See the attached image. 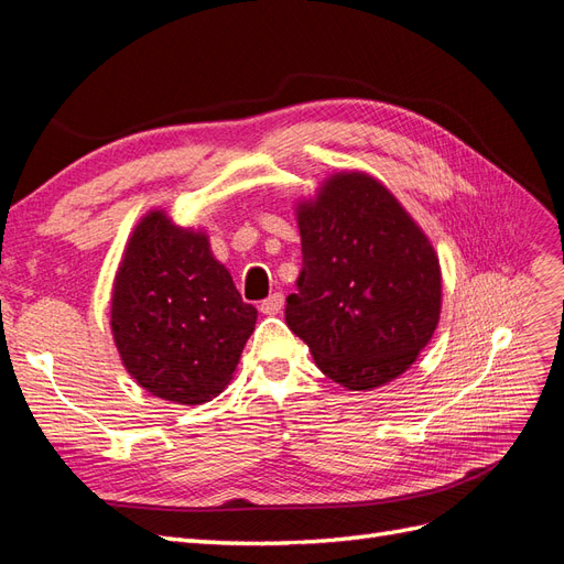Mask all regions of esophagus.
Here are the masks:
<instances>
[{
    "mask_svg": "<svg viewBox=\"0 0 564 564\" xmlns=\"http://www.w3.org/2000/svg\"><path fill=\"white\" fill-rule=\"evenodd\" d=\"M282 308H284V296H282L280 292L270 294V296H268L265 301H261V305H259V311H261L263 315H278Z\"/></svg>",
    "mask_w": 564,
    "mask_h": 564,
    "instance_id": "esophagus-1",
    "label": "esophagus"
}]
</instances>
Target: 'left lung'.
<instances>
[{
    "mask_svg": "<svg viewBox=\"0 0 564 564\" xmlns=\"http://www.w3.org/2000/svg\"><path fill=\"white\" fill-rule=\"evenodd\" d=\"M303 265L284 319L315 365L350 390L398 379L429 344L442 278L409 214L367 174L332 176L299 207Z\"/></svg>",
    "mask_w": 564,
    "mask_h": 564,
    "instance_id": "left-lung-1",
    "label": "left lung"
}]
</instances>
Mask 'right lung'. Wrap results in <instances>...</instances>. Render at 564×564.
I'll return each instance as SVG.
<instances>
[{
    "label": "right lung",
    "instance_id": "right-lung-1",
    "mask_svg": "<svg viewBox=\"0 0 564 564\" xmlns=\"http://www.w3.org/2000/svg\"><path fill=\"white\" fill-rule=\"evenodd\" d=\"M242 301L204 232L176 228L164 212L135 226L117 270L110 324L131 377L178 404L216 398L253 332Z\"/></svg>",
    "mask_w": 564,
    "mask_h": 564
}]
</instances>
